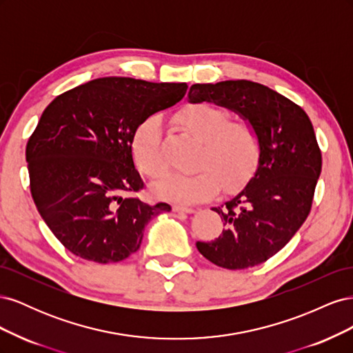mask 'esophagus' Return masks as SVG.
I'll list each match as a JSON object with an SVG mask.
<instances>
[{"mask_svg": "<svg viewBox=\"0 0 353 353\" xmlns=\"http://www.w3.org/2000/svg\"><path fill=\"white\" fill-rule=\"evenodd\" d=\"M174 212H178V213H193L194 209L193 208H188V206H179V205H175L172 206Z\"/></svg>", "mask_w": 353, "mask_h": 353, "instance_id": "34e87169", "label": "esophagus"}]
</instances>
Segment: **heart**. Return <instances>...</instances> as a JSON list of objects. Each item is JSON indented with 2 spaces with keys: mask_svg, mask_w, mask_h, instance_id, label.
Wrapping results in <instances>:
<instances>
[{
  "mask_svg": "<svg viewBox=\"0 0 353 353\" xmlns=\"http://www.w3.org/2000/svg\"><path fill=\"white\" fill-rule=\"evenodd\" d=\"M174 123L200 141L193 174H174L157 184L160 199L196 203L215 197L221 187L234 190L243 185L259 165L262 141L256 126L244 119L230 121V114L209 103L190 104L179 109ZM134 156L138 168L153 181L169 170L163 154L160 123L147 119L134 135Z\"/></svg>",
  "mask_w": 353,
  "mask_h": 353,
  "instance_id": "obj_1",
  "label": "heart"
}]
</instances>
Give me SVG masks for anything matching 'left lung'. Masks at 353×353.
<instances>
[{
    "label": "left lung",
    "mask_w": 353,
    "mask_h": 353,
    "mask_svg": "<svg viewBox=\"0 0 353 353\" xmlns=\"http://www.w3.org/2000/svg\"><path fill=\"white\" fill-rule=\"evenodd\" d=\"M188 99L237 112L256 126L262 141L258 170L249 184L212 209L225 230L213 241H197V249L225 270L266 262L292 240L312 208L323 166L312 122L301 105L245 79L194 83Z\"/></svg>",
    "instance_id": "obj_1"
}]
</instances>
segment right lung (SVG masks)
I'll use <instances>...</instances> for the list:
<instances>
[{
    "label": "right lung",
    "instance_id": "obj_1",
    "mask_svg": "<svg viewBox=\"0 0 353 353\" xmlns=\"http://www.w3.org/2000/svg\"><path fill=\"white\" fill-rule=\"evenodd\" d=\"M187 83L100 78L63 92L26 144L29 187L51 232L74 256L110 263L140 249L168 203H144L132 141L148 116L178 103Z\"/></svg>",
    "mask_w": 353,
    "mask_h": 353
}]
</instances>
